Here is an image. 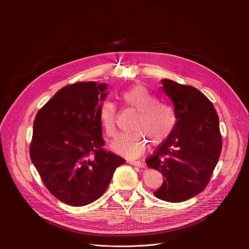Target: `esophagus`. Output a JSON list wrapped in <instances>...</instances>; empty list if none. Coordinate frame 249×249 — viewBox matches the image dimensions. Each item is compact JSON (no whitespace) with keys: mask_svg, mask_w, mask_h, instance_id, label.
Listing matches in <instances>:
<instances>
[{"mask_svg":"<svg viewBox=\"0 0 249 249\" xmlns=\"http://www.w3.org/2000/svg\"><path fill=\"white\" fill-rule=\"evenodd\" d=\"M129 163L131 165H134V166H137V167H143L144 166V164H143L141 161H134V160H130Z\"/></svg>","mask_w":249,"mask_h":249,"instance_id":"obj_1","label":"esophagus"}]
</instances>
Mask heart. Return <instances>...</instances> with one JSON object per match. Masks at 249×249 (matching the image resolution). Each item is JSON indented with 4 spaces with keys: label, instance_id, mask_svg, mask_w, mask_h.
I'll return each mask as SVG.
<instances>
[{
    "label": "heart",
    "instance_id": "obj_1",
    "mask_svg": "<svg viewBox=\"0 0 249 249\" xmlns=\"http://www.w3.org/2000/svg\"><path fill=\"white\" fill-rule=\"evenodd\" d=\"M120 100L126 109L137 112L132 130L135 132L118 136L111 144L114 151L127 159H137L144 153L148 140L153 145L164 142L172 134L177 118L171 105L158 101L143 86H134L123 90ZM99 119L104 131L110 137L117 132L116 105L106 100L99 108Z\"/></svg>",
    "mask_w": 249,
    "mask_h": 249
}]
</instances>
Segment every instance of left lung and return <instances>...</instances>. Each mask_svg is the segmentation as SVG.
<instances>
[{
    "label": "left lung",
    "mask_w": 249,
    "mask_h": 249,
    "mask_svg": "<svg viewBox=\"0 0 249 249\" xmlns=\"http://www.w3.org/2000/svg\"><path fill=\"white\" fill-rule=\"evenodd\" d=\"M161 83L174 103L177 123L145 162L163 177L162 186L153 193L155 197L178 203L207 187L220 158L222 136L214 105L198 89L171 80Z\"/></svg>",
    "instance_id": "1"
}]
</instances>
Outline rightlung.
Instances as JSON below:
<instances>
[{"label": "right lung", "mask_w": 249, "mask_h": 249, "mask_svg": "<svg viewBox=\"0 0 249 249\" xmlns=\"http://www.w3.org/2000/svg\"><path fill=\"white\" fill-rule=\"evenodd\" d=\"M106 84L65 86L36 114L30 159L44 186L59 201L82 207L107 190L115 169L125 163L105 150L99 119Z\"/></svg>", "instance_id": "1"}]
</instances>
